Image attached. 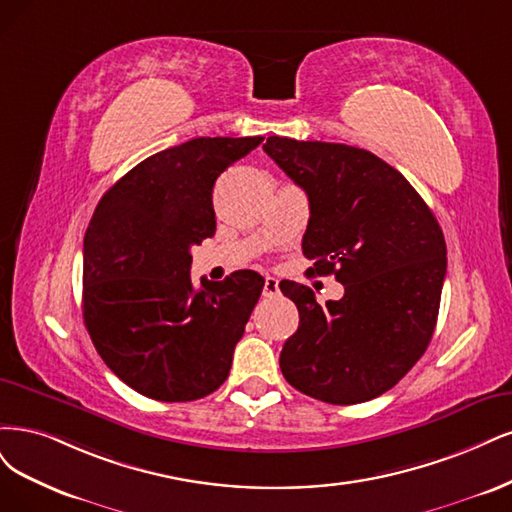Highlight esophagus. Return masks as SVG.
Returning a JSON list of instances; mask_svg holds the SVG:
<instances>
[{
    "instance_id": "1",
    "label": "esophagus",
    "mask_w": 512,
    "mask_h": 512,
    "mask_svg": "<svg viewBox=\"0 0 512 512\" xmlns=\"http://www.w3.org/2000/svg\"><path fill=\"white\" fill-rule=\"evenodd\" d=\"M278 293V280L274 276H268L266 285H263V295H266V298H276Z\"/></svg>"
}]
</instances>
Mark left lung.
Masks as SVG:
<instances>
[{
	"label": "left lung",
	"mask_w": 512,
	"mask_h": 512,
	"mask_svg": "<svg viewBox=\"0 0 512 512\" xmlns=\"http://www.w3.org/2000/svg\"><path fill=\"white\" fill-rule=\"evenodd\" d=\"M263 151L308 195L310 272L344 285L323 306L304 285H278L300 310L280 370L327 404L378 398L432 340L447 274L442 229L408 180L364 148L270 136Z\"/></svg>",
	"instance_id": "left-lung-1"
}]
</instances>
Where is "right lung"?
<instances>
[{
	"label": "right lung",
	"instance_id": "1",
	"mask_svg": "<svg viewBox=\"0 0 512 512\" xmlns=\"http://www.w3.org/2000/svg\"><path fill=\"white\" fill-rule=\"evenodd\" d=\"M263 142L193 138L140 161L97 204L82 249V317L106 366L159 402L219 389L263 278L191 280V246L214 236L212 187Z\"/></svg>",
	"mask_w": 512,
	"mask_h": 512
}]
</instances>
